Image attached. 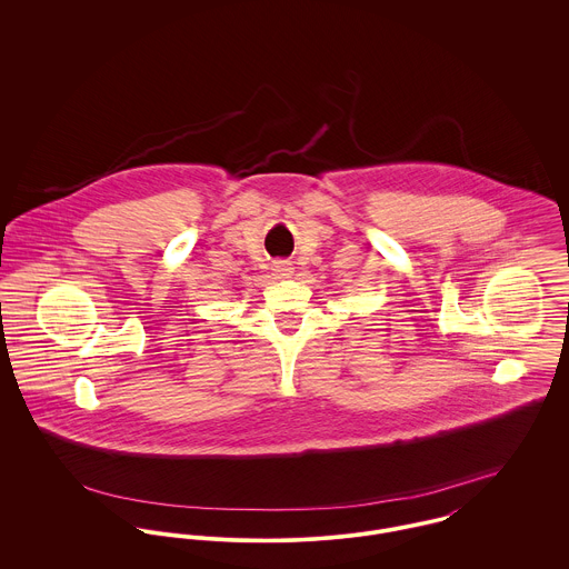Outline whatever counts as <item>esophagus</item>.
I'll return each instance as SVG.
<instances>
[{
	"instance_id": "obj_1",
	"label": "esophagus",
	"mask_w": 569,
	"mask_h": 569,
	"mask_svg": "<svg viewBox=\"0 0 569 569\" xmlns=\"http://www.w3.org/2000/svg\"><path fill=\"white\" fill-rule=\"evenodd\" d=\"M273 273H276L278 278H284V276H289V273H291V267H289V262H284V260H278V262H273Z\"/></svg>"
}]
</instances>
